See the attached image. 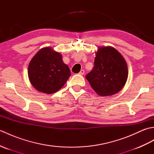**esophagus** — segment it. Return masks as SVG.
Listing matches in <instances>:
<instances>
[{
  "label": "esophagus",
  "mask_w": 154,
  "mask_h": 154,
  "mask_svg": "<svg viewBox=\"0 0 154 154\" xmlns=\"http://www.w3.org/2000/svg\"><path fill=\"white\" fill-rule=\"evenodd\" d=\"M84 73H85V71H84L83 69H81V70L80 71L79 73V74L81 75H83Z\"/></svg>",
  "instance_id": "obj_1"
}]
</instances>
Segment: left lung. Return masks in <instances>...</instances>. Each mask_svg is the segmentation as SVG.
I'll use <instances>...</instances> for the list:
<instances>
[{
  "instance_id": "8db88e82",
  "label": "left lung",
  "mask_w": 154,
  "mask_h": 154,
  "mask_svg": "<svg viewBox=\"0 0 154 154\" xmlns=\"http://www.w3.org/2000/svg\"><path fill=\"white\" fill-rule=\"evenodd\" d=\"M95 55L93 69L85 76L91 87L100 96L119 93L128 74L126 61L112 47L99 48Z\"/></svg>"
}]
</instances>
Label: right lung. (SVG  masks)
<instances>
[{
    "label": "right lung",
    "mask_w": 154,
    "mask_h": 154,
    "mask_svg": "<svg viewBox=\"0 0 154 154\" xmlns=\"http://www.w3.org/2000/svg\"><path fill=\"white\" fill-rule=\"evenodd\" d=\"M28 73L35 89L46 94L57 92L71 76L61 55L49 47L41 49L32 59Z\"/></svg>",
    "instance_id": "obj_1"
}]
</instances>
